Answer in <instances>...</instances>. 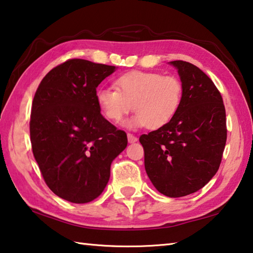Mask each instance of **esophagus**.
Segmentation results:
<instances>
[{
  "instance_id": "esophagus-1",
  "label": "esophagus",
  "mask_w": 253,
  "mask_h": 253,
  "mask_svg": "<svg viewBox=\"0 0 253 253\" xmlns=\"http://www.w3.org/2000/svg\"><path fill=\"white\" fill-rule=\"evenodd\" d=\"M127 138H128V142H129V143L137 142V137L134 136L132 134H130V132H128V134H127Z\"/></svg>"
}]
</instances>
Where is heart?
I'll use <instances>...</instances> for the list:
<instances>
[{
  "label": "heart",
  "mask_w": 253,
  "mask_h": 253,
  "mask_svg": "<svg viewBox=\"0 0 253 253\" xmlns=\"http://www.w3.org/2000/svg\"><path fill=\"white\" fill-rule=\"evenodd\" d=\"M115 87L98 89L96 101L101 114L116 124L134 109L130 126L158 129L168 125L182 106L184 87L173 75L129 71L118 77Z\"/></svg>",
  "instance_id": "obj_1"
}]
</instances>
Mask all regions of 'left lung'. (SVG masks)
I'll return each mask as SVG.
<instances>
[{"instance_id":"1","label":"left lung","mask_w":253,"mask_h":253,"mask_svg":"<svg viewBox=\"0 0 253 253\" xmlns=\"http://www.w3.org/2000/svg\"><path fill=\"white\" fill-rule=\"evenodd\" d=\"M184 87L182 106L168 125L139 137L145 169L160 193L181 198L208 184L220 168L226 143L223 99L213 81L190 62L176 60Z\"/></svg>"}]
</instances>
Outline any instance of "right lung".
Wrapping results in <instances>:
<instances>
[{"label": "right lung", "mask_w": 253, "mask_h": 253, "mask_svg": "<svg viewBox=\"0 0 253 253\" xmlns=\"http://www.w3.org/2000/svg\"><path fill=\"white\" fill-rule=\"evenodd\" d=\"M114 66L69 59L38 87L30 118L34 158L55 195L88 203L104 191L110 165L127 146L126 132L102 117L96 89Z\"/></svg>", "instance_id": "obj_1"}]
</instances>
